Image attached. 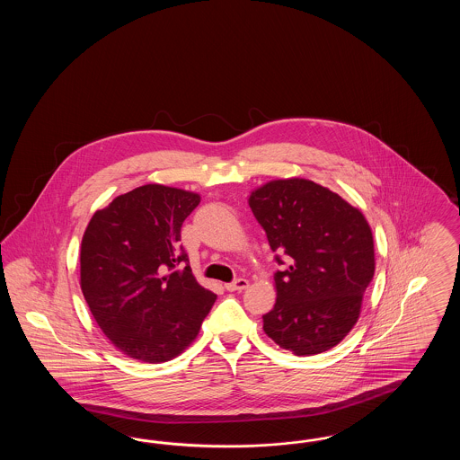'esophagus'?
<instances>
[{
  "label": "esophagus",
  "mask_w": 460,
  "mask_h": 460,
  "mask_svg": "<svg viewBox=\"0 0 460 460\" xmlns=\"http://www.w3.org/2000/svg\"><path fill=\"white\" fill-rule=\"evenodd\" d=\"M248 286H250L248 279H244V278H238L236 281H233V283H229V285H226V289H227V291H243V289H246Z\"/></svg>",
  "instance_id": "obj_1"
}]
</instances>
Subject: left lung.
<instances>
[{"label":"left lung","instance_id":"obj_1","mask_svg":"<svg viewBox=\"0 0 460 460\" xmlns=\"http://www.w3.org/2000/svg\"><path fill=\"white\" fill-rule=\"evenodd\" d=\"M248 205L272 252L288 257L274 274L278 298L262 317L265 334L295 355L336 347L357 324L374 276L369 222L338 193L302 177L265 182Z\"/></svg>","mask_w":460,"mask_h":460}]
</instances>
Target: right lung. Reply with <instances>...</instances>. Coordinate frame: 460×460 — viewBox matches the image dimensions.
Here are the masks:
<instances>
[{"mask_svg": "<svg viewBox=\"0 0 460 460\" xmlns=\"http://www.w3.org/2000/svg\"><path fill=\"white\" fill-rule=\"evenodd\" d=\"M199 199L193 191L145 184L89 220L81 289L110 343L131 358L172 360L195 341L217 298L198 283L179 246L182 222Z\"/></svg>", "mask_w": 460, "mask_h": 460, "instance_id": "right-lung-1", "label": "right lung"}]
</instances>
